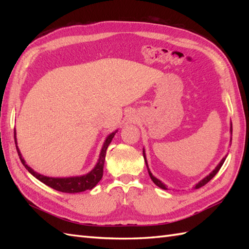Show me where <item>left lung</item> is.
I'll return each instance as SVG.
<instances>
[{
  "label": "left lung",
  "instance_id": "1",
  "mask_svg": "<svg viewBox=\"0 0 249 249\" xmlns=\"http://www.w3.org/2000/svg\"><path fill=\"white\" fill-rule=\"evenodd\" d=\"M230 134H231V136H232V123L230 124ZM231 140H232V137H230V142H231ZM143 157H144V161H145V165H146V168H147V172H149V176H150V178H151V179L153 182H154V184L156 185V186H158L160 188H161V189H165V190H168V187L166 186L165 184H163L160 179H158L157 178H155L154 176H153L152 174V172L150 171V169H149V165H147V160H146V157H145V151H144V149H143ZM226 157H227V155L223 158V160H221L220 161H219V163L217 166L215 167V169L214 170L211 172L209 176H206L204 178H202L201 179L200 182H198L197 184L195 185L194 186V189H198V188H200V187H202V186H204V185L208 183V182H210L211 179H212L215 176H216V173H217L218 171H219V169L221 168V166H223V163L225 162V160H226Z\"/></svg>",
  "mask_w": 249,
  "mask_h": 249
}]
</instances>
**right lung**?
<instances>
[{"label": "right lung", "instance_id": "right-lung-1", "mask_svg": "<svg viewBox=\"0 0 249 249\" xmlns=\"http://www.w3.org/2000/svg\"><path fill=\"white\" fill-rule=\"evenodd\" d=\"M118 133V130L113 131L110 135L107 136L106 138L102 150H100V154L98 157V160L96 165L92 169L91 171L87 174H83V176H77V177H68V178H51V177H46L40 174L38 172L34 171L30 166L26 165L24 158L21 155V152L17 145V138H16V129H15V143L16 147H17V152L21 162L25 167L26 170H28L32 176L35 177L37 179H39L40 182L46 184L47 186L53 188L57 192L62 193H68V194H75V193H81L84 190L92 189L96 186L97 183L102 179L103 178V172H104V165H105V157H106V152H107L108 146L110 142L112 141L114 135Z\"/></svg>", "mask_w": 249, "mask_h": 249}]
</instances>
